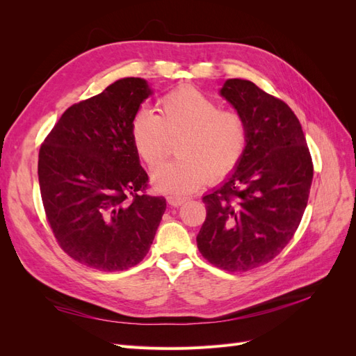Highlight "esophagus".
<instances>
[{
  "instance_id": "34e87169",
  "label": "esophagus",
  "mask_w": 356,
  "mask_h": 356,
  "mask_svg": "<svg viewBox=\"0 0 356 356\" xmlns=\"http://www.w3.org/2000/svg\"><path fill=\"white\" fill-rule=\"evenodd\" d=\"M166 200H168L169 204H172V207H181L182 203L188 200V197H184V196H168Z\"/></svg>"
}]
</instances>
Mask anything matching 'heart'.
Returning <instances> with one entry per match:
<instances>
[{"mask_svg":"<svg viewBox=\"0 0 356 356\" xmlns=\"http://www.w3.org/2000/svg\"><path fill=\"white\" fill-rule=\"evenodd\" d=\"M153 114L139 110L131 122V141L148 168L163 161L169 139H178L177 160L157 168L152 182L168 195H187L211 177L222 179L239 166L250 139L245 117L195 88L170 90L156 102Z\"/></svg>","mask_w":356,"mask_h":356,"instance_id":"1","label":"heart"}]
</instances>
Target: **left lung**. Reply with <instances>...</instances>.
I'll return each instance as SVG.
<instances>
[{
    "mask_svg": "<svg viewBox=\"0 0 356 356\" xmlns=\"http://www.w3.org/2000/svg\"><path fill=\"white\" fill-rule=\"evenodd\" d=\"M250 129L239 166L203 196L207 220L197 234L203 258L227 272L272 261L303 218L314 163L298 118L252 81L230 79L220 92Z\"/></svg>",
    "mask_w": 356,
    "mask_h": 356,
    "instance_id": "left-lung-1",
    "label": "left lung"
}]
</instances>
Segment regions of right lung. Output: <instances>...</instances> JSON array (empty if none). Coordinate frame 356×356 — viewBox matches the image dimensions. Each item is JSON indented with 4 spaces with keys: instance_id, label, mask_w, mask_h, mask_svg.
<instances>
[{
    "instance_id": "right-lung-1",
    "label": "right lung",
    "mask_w": 356,
    "mask_h": 356,
    "mask_svg": "<svg viewBox=\"0 0 356 356\" xmlns=\"http://www.w3.org/2000/svg\"><path fill=\"white\" fill-rule=\"evenodd\" d=\"M152 95L127 77L71 105L41 144L38 181L50 229L75 261L127 270L149 251L166 199L149 196L131 122Z\"/></svg>"
}]
</instances>
